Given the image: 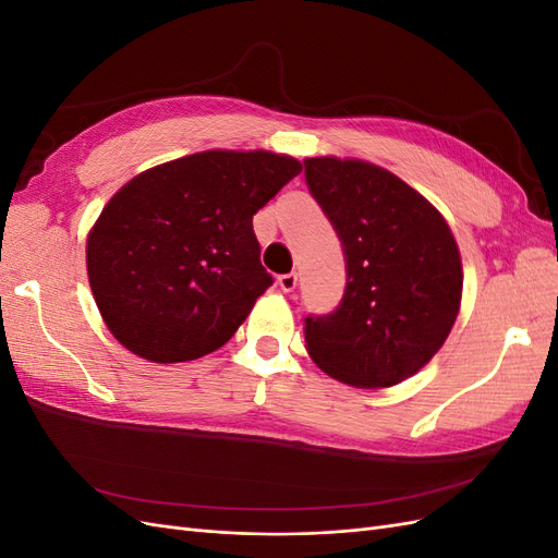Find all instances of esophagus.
I'll return each instance as SVG.
<instances>
[{"instance_id":"obj_1","label":"esophagus","mask_w":558,"mask_h":558,"mask_svg":"<svg viewBox=\"0 0 558 558\" xmlns=\"http://www.w3.org/2000/svg\"><path fill=\"white\" fill-rule=\"evenodd\" d=\"M279 286H281L283 293H293L295 286H298V275H295V272L281 275V277H279Z\"/></svg>"}]
</instances>
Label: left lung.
I'll return each mask as SVG.
<instances>
[{
  "instance_id": "obj_1",
  "label": "left lung",
  "mask_w": 558,
  "mask_h": 558,
  "mask_svg": "<svg viewBox=\"0 0 558 558\" xmlns=\"http://www.w3.org/2000/svg\"><path fill=\"white\" fill-rule=\"evenodd\" d=\"M305 177L347 258L340 307L305 320L310 356L342 384L396 386L440 351L459 316V244L445 216L379 165L320 156L305 160Z\"/></svg>"
}]
</instances>
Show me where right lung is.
<instances>
[{
    "label": "right lung",
    "instance_id": "obj_1",
    "mask_svg": "<svg viewBox=\"0 0 558 558\" xmlns=\"http://www.w3.org/2000/svg\"><path fill=\"white\" fill-rule=\"evenodd\" d=\"M302 172L269 150H202L130 179L88 232L90 291L134 356L185 363L223 347L272 286L253 214Z\"/></svg>",
    "mask_w": 558,
    "mask_h": 558
}]
</instances>
